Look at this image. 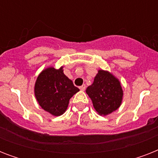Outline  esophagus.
<instances>
[{
    "label": "esophagus",
    "mask_w": 158,
    "mask_h": 158,
    "mask_svg": "<svg viewBox=\"0 0 158 158\" xmlns=\"http://www.w3.org/2000/svg\"><path fill=\"white\" fill-rule=\"evenodd\" d=\"M85 89H86V85H85V84H83L82 86L79 87V89H80L81 91H84V90H85Z\"/></svg>",
    "instance_id": "1"
}]
</instances>
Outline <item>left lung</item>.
Here are the masks:
<instances>
[{
    "label": "left lung",
    "instance_id": "left-lung-1",
    "mask_svg": "<svg viewBox=\"0 0 158 158\" xmlns=\"http://www.w3.org/2000/svg\"><path fill=\"white\" fill-rule=\"evenodd\" d=\"M94 109L100 115H107L120 107L123 99L120 82L111 73L99 69L94 83L87 88Z\"/></svg>",
    "mask_w": 158,
    "mask_h": 158
}]
</instances>
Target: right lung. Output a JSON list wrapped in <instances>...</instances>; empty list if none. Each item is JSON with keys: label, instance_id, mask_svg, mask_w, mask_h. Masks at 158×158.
Listing matches in <instances>:
<instances>
[{"label": "right lung", "instance_id": "1", "mask_svg": "<svg viewBox=\"0 0 158 158\" xmlns=\"http://www.w3.org/2000/svg\"><path fill=\"white\" fill-rule=\"evenodd\" d=\"M79 91L72 80L64 74L63 66L60 69L48 67L43 69L34 85V94L38 104L55 116L64 114L69 99Z\"/></svg>", "mask_w": 158, "mask_h": 158}]
</instances>
